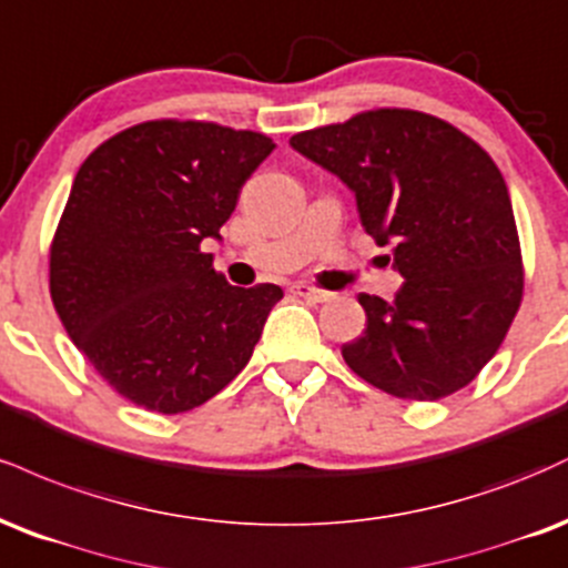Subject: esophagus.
I'll return each mask as SVG.
<instances>
[{
  "label": "esophagus",
  "mask_w": 568,
  "mask_h": 568,
  "mask_svg": "<svg viewBox=\"0 0 568 568\" xmlns=\"http://www.w3.org/2000/svg\"><path fill=\"white\" fill-rule=\"evenodd\" d=\"M290 292H292V295H295V297H303V300H308V303H326V300L332 297L329 292H324V290H316V286H311V284H303V282L292 284V286H290Z\"/></svg>",
  "instance_id": "esophagus-1"
}]
</instances>
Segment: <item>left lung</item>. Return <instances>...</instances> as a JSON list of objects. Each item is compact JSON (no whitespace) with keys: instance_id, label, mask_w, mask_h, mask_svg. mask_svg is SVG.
<instances>
[{"instance_id":"8db88e82","label":"left lung","mask_w":568,"mask_h":568,"mask_svg":"<svg viewBox=\"0 0 568 568\" xmlns=\"http://www.w3.org/2000/svg\"><path fill=\"white\" fill-rule=\"evenodd\" d=\"M356 193L364 231L393 244L406 282L390 303L358 295L364 335L345 364L375 388L438 402L489 364L524 297V260L503 172L455 124L412 109L362 111L290 138Z\"/></svg>"}]
</instances>
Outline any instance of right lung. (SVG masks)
<instances>
[{
  "instance_id": "add662e5",
  "label": "right lung",
  "mask_w": 568,
  "mask_h": 568,
  "mask_svg": "<svg viewBox=\"0 0 568 568\" xmlns=\"http://www.w3.org/2000/svg\"><path fill=\"white\" fill-rule=\"evenodd\" d=\"M276 143L215 122L156 119L100 143L50 244V295L84 358L159 415L210 402L250 362L282 286H231L204 239Z\"/></svg>"
}]
</instances>
